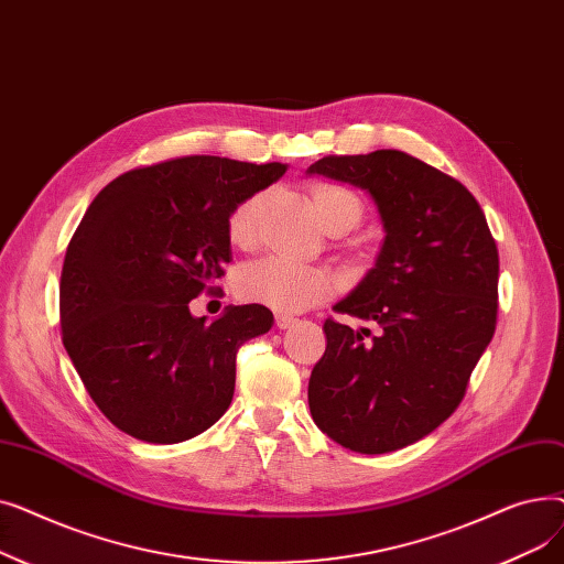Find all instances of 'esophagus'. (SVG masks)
Wrapping results in <instances>:
<instances>
[{
	"label": "esophagus",
	"mask_w": 564,
	"mask_h": 564,
	"mask_svg": "<svg viewBox=\"0 0 564 564\" xmlns=\"http://www.w3.org/2000/svg\"><path fill=\"white\" fill-rule=\"evenodd\" d=\"M297 322H300V319L292 317V315H283V313L276 315V327H279V329H290V327H294V324H297Z\"/></svg>",
	"instance_id": "1"
}]
</instances>
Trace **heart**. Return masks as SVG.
<instances>
[{
  "instance_id": "1",
  "label": "heart",
  "mask_w": 564,
  "mask_h": 564,
  "mask_svg": "<svg viewBox=\"0 0 564 564\" xmlns=\"http://www.w3.org/2000/svg\"><path fill=\"white\" fill-rule=\"evenodd\" d=\"M313 205L319 224L332 219H345L354 224L361 215V203L349 189L338 185H317L313 189ZM262 207V194H251L235 205L228 219V237L237 247H249L256 240L258 217ZM334 290V279L319 267H306L288 258H262L237 276L240 297L253 304H262L276 313H302Z\"/></svg>"
}]
</instances>
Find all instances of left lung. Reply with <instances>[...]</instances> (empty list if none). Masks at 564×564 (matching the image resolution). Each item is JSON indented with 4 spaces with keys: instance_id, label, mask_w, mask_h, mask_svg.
<instances>
[{
    "instance_id": "obj_1",
    "label": "left lung",
    "mask_w": 564,
    "mask_h": 564,
    "mask_svg": "<svg viewBox=\"0 0 564 564\" xmlns=\"http://www.w3.org/2000/svg\"><path fill=\"white\" fill-rule=\"evenodd\" d=\"M308 175L364 189L383 228L375 267L327 319V349L308 381L315 425L364 455L400 451L459 406L491 343L498 249L478 200L455 177L402 151L329 155Z\"/></svg>"
}]
</instances>
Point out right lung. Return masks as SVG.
Here are the masks:
<instances>
[{"label":"right lung","mask_w":564,"mask_h":564,"mask_svg":"<svg viewBox=\"0 0 564 564\" xmlns=\"http://www.w3.org/2000/svg\"><path fill=\"white\" fill-rule=\"evenodd\" d=\"M288 164L194 155L134 169L88 205L66 251L58 308L68 357L105 416L148 443H181L230 406L237 349L272 329L260 304L210 324L189 302L232 260L228 219Z\"/></svg>","instance_id":"obj_1"}]
</instances>
